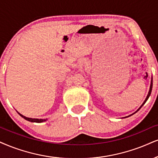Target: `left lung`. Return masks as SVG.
<instances>
[{
	"label": "left lung",
	"instance_id": "8db88e82",
	"mask_svg": "<svg viewBox=\"0 0 158 158\" xmlns=\"http://www.w3.org/2000/svg\"><path fill=\"white\" fill-rule=\"evenodd\" d=\"M152 81H151V85H150V89H149V94H148V95H147V98H146V100H145V101H144V102H143V104H142V106H141V107H140V108H139V109H138V110H137V111H139V109L140 108H141V107L142 106H143V105H144L145 104V102H147V100H148V98H149V96H150V94H151V92H152ZM137 111H136V112H137ZM136 112H135V113H134V114H135V113ZM133 114H132V115H133ZM128 116H127V117H128ZM126 118V117H125Z\"/></svg>",
	"mask_w": 158,
	"mask_h": 158
}]
</instances>
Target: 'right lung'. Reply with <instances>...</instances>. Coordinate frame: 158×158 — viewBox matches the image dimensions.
Listing matches in <instances>:
<instances>
[{
    "mask_svg": "<svg viewBox=\"0 0 158 158\" xmlns=\"http://www.w3.org/2000/svg\"><path fill=\"white\" fill-rule=\"evenodd\" d=\"M19 114V113H18ZM19 115H20L21 116H22L23 118H24L25 119L28 120L29 121V122H36V123H40V122H44V121H46V119H39V118H28V117H25V116H23L22 114H19Z\"/></svg>",
    "mask_w": 158,
    "mask_h": 158,
    "instance_id": "add662e5",
    "label": "right lung"
}]
</instances>
